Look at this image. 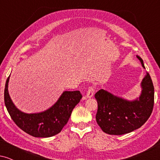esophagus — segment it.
Wrapping results in <instances>:
<instances>
[{"label": "esophagus", "mask_w": 160, "mask_h": 160, "mask_svg": "<svg viewBox=\"0 0 160 160\" xmlns=\"http://www.w3.org/2000/svg\"><path fill=\"white\" fill-rule=\"evenodd\" d=\"M94 93H95V89L94 88H93V86H89V87L88 88V90H87V92H86V98H92V97L94 95Z\"/></svg>", "instance_id": "34e87169"}]
</instances>
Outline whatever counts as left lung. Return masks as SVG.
Listing matches in <instances>:
<instances>
[{
	"label": "left lung",
	"instance_id": "1",
	"mask_svg": "<svg viewBox=\"0 0 160 160\" xmlns=\"http://www.w3.org/2000/svg\"><path fill=\"white\" fill-rule=\"evenodd\" d=\"M144 68V62L137 56ZM141 93L138 98L128 101L100 89L95 95L98 102L97 123L104 132L121 135L129 133L143 126L151 115L154 104V87L149 73L141 83Z\"/></svg>",
	"mask_w": 160,
	"mask_h": 160
}]
</instances>
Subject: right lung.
Listing matches in <instances>:
<instances>
[{"mask_svg":"<svg viewBox=\"0 0 160 160\" xmlns=\"http://www.w3.org/2000/svg\"><path fill=\"white\" fill-rule=\"evenodd\" d=\"M7 78L4 89V103L14 122L25 132L37 138L54 136L67 124L71 112L80 102V91H65L58 100L47 111L35 113H25L14 105L8 92Z\"/></svg>","mask_w":160,"mask_h":160,"instance_id":"right-lung-1","label":"right lung"}]
</instances>
